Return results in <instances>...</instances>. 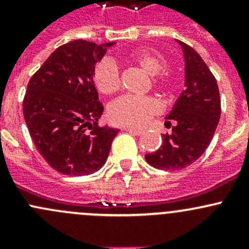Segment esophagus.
Here are the masks:
<instances>
[{"instance_id":"obj_1","label":"esophagus","mask_w":249,"mask_h":249,"mask_svg":"<svg viewBox=\"0 0 249 249\" xmlns=\"http://www.w3.org/2000/svg\"><path fill=\"white\" fill-rule=\"evenodd\" d=\"M125 131H127V132H130V134H132V135H141L142 134V130H139V129H132V127H125Z\"/></svg>"}]
</instances>
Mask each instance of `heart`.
Segmentation results:
<instances>
[{
	"label": "heart",
	"mask_w": 249,
	"mask_h": 249,
	"mask_svg": "<svg viewBox=\"0 0 249 249\" xmlns=\"http://www.w3.org/2000/svg\"><path fill=\"white\" fill-rule=\"evenodd\" d=\"M127 61L149 74L152 85L160 91L169 92L172 85L171 72L165 67L164 57L157 52L136 49L127 55ZM94 83L97 90L112 95L119 90L120 77L117 66L110 60H102L94 69ZM159 112V105L150 97L123 96L108 108L110 122L124 126L140 127Z\"/></svg>",
	"instance_id": "obj_1"
}]
</instances>
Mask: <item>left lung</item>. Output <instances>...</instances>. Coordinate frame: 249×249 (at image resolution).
<instances>
[{
	"mask_svg": "<svg viewBox=\"0 0 249 249\" xmlns=\"http://www.w3.org/2000/svg\"><path fill=\"white\" fill-rule=\"evenodd\" d=\"M185 61V90L180 94L170 114L166 126L171 134L157 152L145 154V161L160 170H180L196 161L213 139L220 118V96L217 80L202 57L183 42Z\"/></svg>",
	"mask_w": 249,
	"mask_h": 249,
	"instance_id": "8db88e82",
	"label": "left lung"
}]
</instances>
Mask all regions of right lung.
<instances>
[{
  "label": "right lung",
  "mask_w": 249,
  "mask_h": 249,
  "mask_svg": "<svg viewBox=\"0 0 249 249\" xmlns=\"http://www.w3.org/2000/svg\"><path fill=\"white\" fill-rule=\"evenodd\" d=\"M113 42H69L31 77L22 102L25 122L39 154L57 172L85 176L99 171L119 130L99 126L104 106L94 69Z\"/></svg>",
  "instance_id": "obj_1"
}]
</instances>
